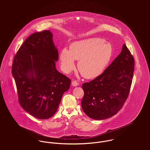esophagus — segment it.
<instances>
[{"instance_id":"1","label":"esophagus","mask_w":150,"mask_h":150,"mask_svg":"<svg viewBox=\"0 0 150 150\" xmlns=\"http://www.w3.org/2000/svg\"><path fill=\"white\" fill-rule=\"evenodd\" d=\"M71 84L73 86H79V83H78L77 81H76V80H73L72 82H71Z\"/></svg>"}]
</instances>
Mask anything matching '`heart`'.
<instances>
[{"instance_id": "obj_1", "label": "heart", "mask_w": 150, "mask_h": 150, "mask_svg": "<svg viewBox=\"0 0 150 150\" xmlns=\"http://www.w3.org/2000/svg\"><path fill=\"white\" fill-rule=\"evenodd\" d=\"M112 54L111 45L100 38H90L72 43L69 50L64 48L60 54L62 67L65 72L74 68V60L79 61L80 74L87 79L100 75L108 64Z\"/></svg>"}]
</instances>
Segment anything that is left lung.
<instances>
[{"label":"left lung","mask_w":150,"mask_h":150,"mask_svg":"<svg viewBox=\"0 0 150 150\" xmlns=\"http://www.w3.org/2000/svg\"><path fill=\"white\" fill-rule=\"evenodd\" d=\"M134 65V58L124 44L119 55L100 75L82 85L81 106L89 117L104 120L120 110L130 92Z\"/></svg>","instance_id":"obj_1"}]
</instances>
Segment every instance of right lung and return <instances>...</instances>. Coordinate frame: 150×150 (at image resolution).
<instances>
[{"label": "right lung", "instance_id": "add662e5", "mask_svg": "<svg viewBox=\"0 0 150 150\" xmlns=\"http://www.w3.org/2000/svg\"><path fill=\"white\" fill-rule=\"evenodd\" d=\"M58 51L47 30L31 34L15 55L12 74L19 103L38 119H48L56 112L71 80L55 68Z\"/></svg>", "mask_w": 150, "mask_h": 150}]
</instances>
